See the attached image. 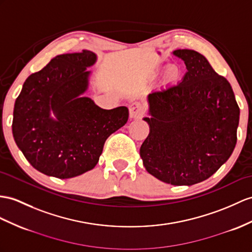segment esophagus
Wrapping results in <instances>:
<instances>
[{
	"instance_id": "esophagus-1",
	"label": "esophagus",
	"mask_w": 252,
	"mask_h": 252,
	"mask_svg": "<svg viewBox=\"0 0 252 252\" xmlns=\"http://www.w3.org/2000/svg\"><path fill=\"white\" fill-rule=\"evenodd\" d=\"M145 113V109L140 101H134L129 106V114L131 118H141Z\"/></svg>"
}]
</instances>
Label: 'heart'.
I'll return each instance as SVG.
<instances>
[{"label": "heart", "mask_w": 252, "mask_h": 252, "mask_svg": "<svg viewBox=\"0 0 252 252\" xmlns=\"http://www.w3.org/2000/svg\"><path fill=\"white\" fill-rule=\"evenodd\" d=\"M179 75H180V71H179V69H177V68L170 69L169 72H168L169 79H176L177 77H179Z\"/></svg>", "instance_id": "1"}]
</instances>
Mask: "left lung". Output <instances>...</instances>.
Masks as SVG:
<instances>
[{
    "mask_svg": "<svg viewBox=\"0 0 252 252\" xmlns=\"http://www.w3.org/2000/svg\"><path fill=\"white\" fill-rule=\"evenodd\" d=\"M187 67L182 82L149 95L150 133L140 156L147 172L174 186L211 177L236 144L239 108L230 83L201 53L173 52Z\"/></svg>",
    "mask_w": 252,
    "mask_h": 252,
    "instance_id": "left-lung-1",
    "label": "left lung"
}]
</instances>
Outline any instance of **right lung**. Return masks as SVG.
Wrapping results in <instances>:
<instances>
[{
  "instance_id": "1",
  "label": "right lung",
  "mask_w": 252,
  "mask_h": 252,
  "mask_svg": "<svg viewBox=\"0 0 252 252\" xmlns=\"http://www.w3.org/2000/svg\"><path fill=\"white\" fill-rule=\"evenodd\" d=\"M96 55L88 50L61 54L31 75L17 97L13 134L24 157L39 172L70 179L93 169L110 134L126 124L128 109L105 110L89 97ZM52 109L57 120L50 118Z\"/></svg>"
}]
</instances>
